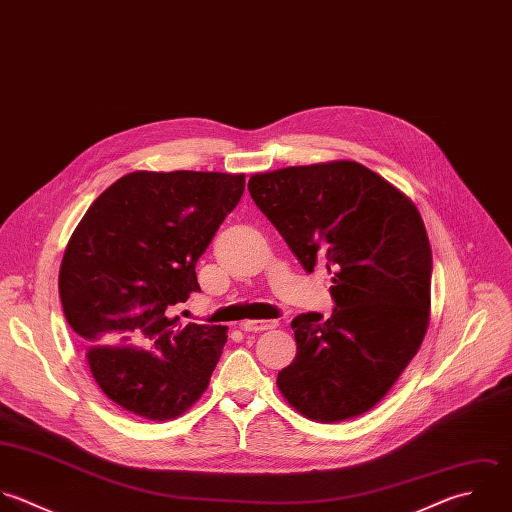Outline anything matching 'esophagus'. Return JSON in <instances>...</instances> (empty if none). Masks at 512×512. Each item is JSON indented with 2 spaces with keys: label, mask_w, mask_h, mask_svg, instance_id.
<instances>
[{
  "label": "esophagus",
  "mask_w": 512,
  "mask_h": 512,
  "mask_svg": "<svg viewBox=\"0 0 512 512\" xmlns=\"http://www.w3.org/2000/svg\"><path fill=\"white\" fill-rule=\"evenodd\" d=\"M277 325H279L277 321H243L241 329L245 333H261V331H267V329H275Z\"/></svg>",
  "instance_id": "obj_1"
}]
</instances>
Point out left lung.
Returning a JSON list of instances; mask_svg holds the SVG:
<instances>
[{
  "label": "left lung",
  "mask_w": 512,
  "mask_h": 512,
  "mask_svg": "<svg viewBox=\"0 0 512 512\" xmlns=\"http://www.w3.org/2000/svg\"><path fill=\"white\" fill-rule=\"evenodd\" d=\"M249 193L307 273H331V317L293 319L283 397L321 423L373 409L417 355L431 317L433 253L415 203L357 161L255 173Z\"/></svg>",
  "instance_id": "1"
}]
</instances>
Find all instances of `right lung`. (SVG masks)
I'll list each match as a JSON object with an SVG mask.
<instances>
[{"mask_svg":"<svg viewBox=\"0 0 512 512\" xmlns=\"http://www.w3.org/2000/svg\"><path fill=\"white\" fill-rule=\"evenodd\" d=\"M245 175L133 171L109 185L75 227L59 269L69 327L99 389L121 409L169 421L205 393L227 327L179 323L195 275Z\"/></svg>","mask_w":512,"mask_h":512,"instance_id":"1","label":"right lung"}]
</instances>
